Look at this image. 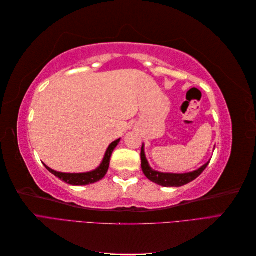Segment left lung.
Here are the masks:
<instances>
[{
	"instance_id": "obj_1",
	"label": "left lung",
	"mask_w": 256,
	"mask_h": 256,
	"mask_svg": "<svg viewBox=\"0 0 256 256\" xmlns=\"http://www.w3.org/2000/svg\"><path fill=\"white\" fill-rule=\"evenodd\" d=\"M210 162V161H209ZM209 162L204 164L202 168L194 172L187 173V174H170V173H160L157 171H154L148 166V162H147L144 154V148L142 146L141 150V166L143 173L145 176L148 178V180L154 184H158L160 186H164V187H182V186L187 184L194 180L200 174L203 173L204 170L207 168Z\"/></svg>"
}]
</instances>
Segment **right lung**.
<instances>
[{
  "mask_svg": "<svg viewBox=\"0 0 256 256\" xmlns=\"http://www.w3.org/2000/svg\"><path fill=\"white\" fill-rule=\"evenodd\" d=\"M118 142H120V138L110 144L109 148L106 150V152L104 154L102 164H100V166L97 170H95V171H92V172H88V173H80V174H69V173H60V172H56V171H53V170H51L46 164H44V166L50 173H52L53 175H56L58 178H60V180H63L65 182L69 184L85 186V184H94L96 182H99L100 180H102L104 175L106 174L108 170H109V164H110V159H111V156H112V152H113L115 147L118 146Z\"/></svg>",
  "mask_w": 256,
  "mask_h": 256,
  "instance_id": "1",
  "label": "right lung"
}]
</instances>
